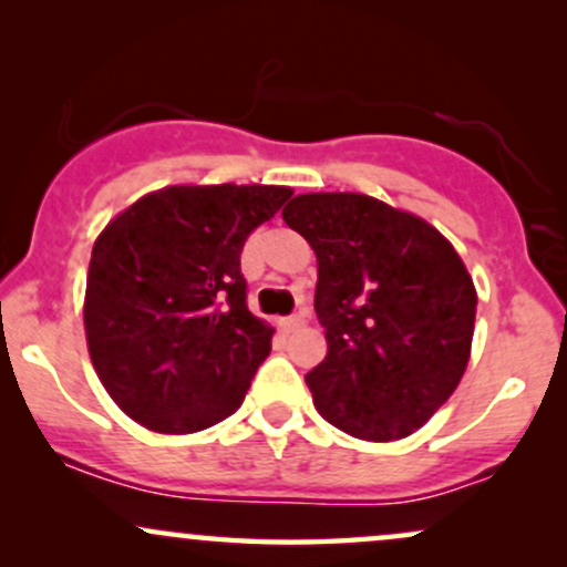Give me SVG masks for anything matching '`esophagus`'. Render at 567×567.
Wrapping results in <instances>:
<instances>
[{
  "label": "esophagus",
  "instance_id": "obj_1",
  "mask_svg": "<svg viewBox=\"0 0 567 567\" xmlns=\"http://www.w3.org/2000/svg\"><path fill=\"white\" fill-rule=\"evenodd\" d=\"M303 315H292V317H285V320L282 322H279V324H282V330H288V333H290V330H298V328H303Z\"/></svg>",
  "mask_w": 567,
  "mask_h": 567
}]
</instances>
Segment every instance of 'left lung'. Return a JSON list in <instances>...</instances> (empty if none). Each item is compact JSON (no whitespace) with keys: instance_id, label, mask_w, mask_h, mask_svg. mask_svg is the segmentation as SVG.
Instances as JSON below:
<instances>
[{"instance_id":"obj_1","label":"left lung","mask_w":567,"mask_h":567,"mask_svg":"<svg viewBox=\"0 0 567 567\" xmlns=\"http://www.w3.org/2000/svg\"><path fill=\"white\" fill-rule=\"evenodd\" d=\"M282 218L317 256L328 338V357L306 373L317 413L357 440L410 437L470 365L472 275L429 220L368 194H298Z\"/></svg>"}]
</instances>
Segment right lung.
<instances>
[{
  "label": "right lung",
  "mask_w": 567,
  "mask_h": 567,
  "mask_svg": "<svg viewBox=\"0 0 567 567\" xmlns=\"http://www.w3.org/2000/svg\"><path fill=\"white\" fill-rule=\"evenodd\" d=\"M290 186L178 184L143 194L93 245L84 336L103 389L159 434H194L243 405L275 328L245 303V239Z\"/></svg>",
  "instance_id": "add662e5"
}]
</instances>
